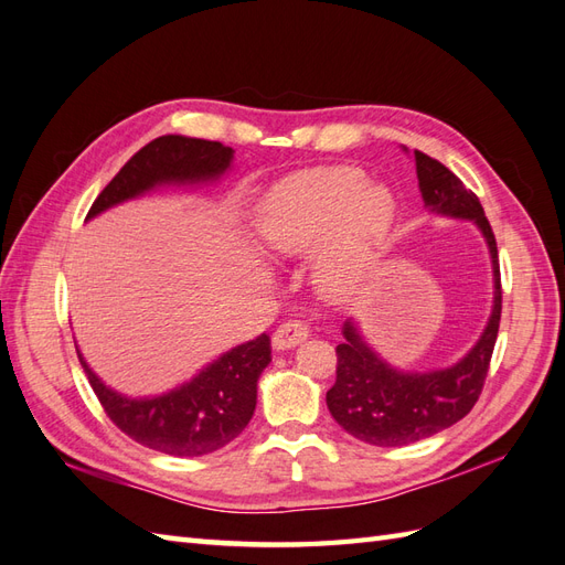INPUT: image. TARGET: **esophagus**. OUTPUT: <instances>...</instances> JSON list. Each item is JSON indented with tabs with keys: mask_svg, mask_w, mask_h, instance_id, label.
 <instances>
[{
	"mask_svg": "<svg viewBox=\"0 0 565 565\" xmlns=\"http://www.w3.org/2000/svg\"><path fill=\"white\" fill-rule=\"evenodd\" d=\"M306 339H309V328L299 320H289V322H282L280 328L273 332L270 344L276 351H287V349L299 347Z\"/></svg>",
	"mask_w": 565,
	"mask_h": 565,
	"instance_id": "1",
	"label": "esophagus"
}]
</instances>
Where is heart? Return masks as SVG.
I'll return each instance as SVG.
<instances>
[{"label":"heart","mask_w":565,"mask_h":565,"mask_svg":"<svg viewBox=\"0 0 565 565\" xmlns=\"http://www.w3.org/2000/svg\"><path fill=\"white\" fill-rule=\"evenodd\" d=\"M396 198L361 169L324 167L270 185L254 212V235L273 259L313 256L318 295L349 303L367 292L396 228Z\"/></svg>","instance_id":"1"}]
</instances>
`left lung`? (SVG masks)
I'll return each instance as SVG.
<instances>
[{
    "label": "left lung",
    "instance_id": "1",
    "mask_svg": "<svg viewBox=\"0 0 565 565\" xmlns=\"http://www.w3.org/2000/svg\"><path fill=\"white\" fill-rule=\"evenodd\" d=\"M407 152V148H403ZM424 207L431 214L465 218L481 231L492 264V311L486 330L457 363L438 370H401L374 351L353 318L341 328L337 347V382L328 391V409L353 438L377 448H401L429 438L469 415L481 396L494 341L500 330L502 285L498 243L481 202L446 164L415 150Z\"/></svg>",
    "mask_w": 565,
    "mask_h": 565
}]
</instances>
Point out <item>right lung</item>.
<instances>
[{"instance_id": "1", "label": "right lung", "mask_w": 565, "mask_h": 565, "mask_svg": "<svg viewBox=\"0 0 565 565\" xmlns=\"http://www.w3.org/2000/svg\"><path fill=\"white\" fill-rule=\"evenodd\" d=\"M233 152L218 141L181 134L160 136L119 169L92 204L87 221L162 185L214 183L233 167ZM77 355L100 405L129 438L164 455L202 457L245 431L256 407V384L270 363V339L259 334L237 344L204 365L193 380L143 398L110 388L79 349Z\"/></svg>"}]
</instances>
